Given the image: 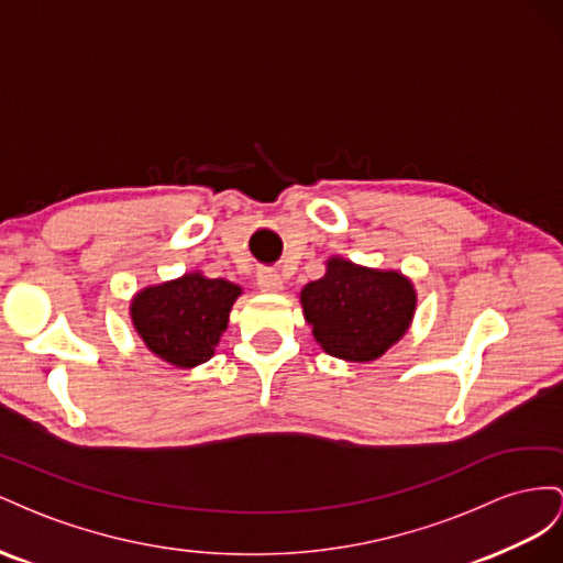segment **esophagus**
<instances>
[{"mask_svg":"<svg viewBox=\"0 0 563 563\" xmlns=\"http://www.w3.org/2000/svg\"><path fill=\"white\" fill-rule=\"evenodd\" d=\"M256 285H260L262 292H280L283 290V278H280L278 271L264 268V271H260V276H256Z\"/></svg>","mask_w":563,"mask_h":563,"instance_id":"obj_1","label":"esophagus"}]
</instances>
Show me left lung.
Segmentation results:
<instances>
[{
    "instance_id": "obj_1",
    "label": "left lung",
    "mask_w": 563,
    "mask_h": 563,
    "mask_svg": "<svg viewBox=\"0 0 563 563\" xmlns=\"http://www.w3.org/2000/svg\"><path fill=\"white\" fill-rule=\"evenodd\" d=\"M415 290L396 271H373L330 260L325 276L301 290L303 316L316 342L330 356L367 363L406 334L415 313Z\"/></svg>"
}]
</instances>
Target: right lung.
I'll list each match as a JSON object with an SVG mask.
<instances>
[{"label":"right lung","mask_w":563,"mask_h":563,"mask_svg":"<svg viewBox=\"0 0 563 563\" xmlns=\"http://www.w3.org/2000/svg\"><path fill=\"white\" fill-rule=\"evenodd\" d=\"M240 287L223 278L186 273L184 278L146 287L132 301V320L146 346L176 367L214 356Z\"/></svg>","instance_id":"add662e5"}]
</instances>
